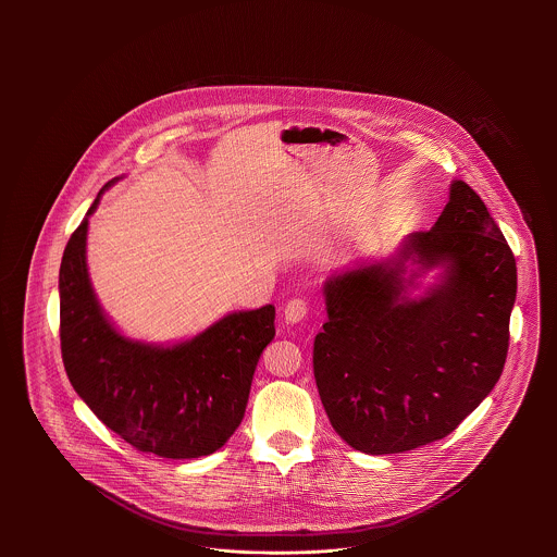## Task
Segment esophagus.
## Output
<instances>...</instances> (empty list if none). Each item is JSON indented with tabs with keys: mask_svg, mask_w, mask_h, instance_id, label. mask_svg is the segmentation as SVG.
<instances>
[{
	"mask_svg": "<svg viewBox=\"0 0 557 557\" xmlns=\"http://www.w3.org/2000/svg\"><path fill=\"white\" fill-rule=\"evenodd\" d=\"M285 319H287V323H298V321H302V319L307 318V313H309V305H307V300L305 298H294V300H289L287 305H285Z\"/></svg>",
	"mask_w": 557,
	"mask_h": 557,
	"instance_id": "34e87169",
	"label": "esophagus"
}]
</instances>
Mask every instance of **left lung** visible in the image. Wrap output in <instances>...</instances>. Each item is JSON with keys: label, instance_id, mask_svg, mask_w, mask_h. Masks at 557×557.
Segmentation results:
<instances>
[{"label": "left lung", "instance_id": "1", "mask_svg": "<svg viewBox=\"0 0 557 557\" xmlns=\"http://www.w3.org/2000/svg\"><path fill=\"white\" fill-rule=\"evenodd\" d=\"M444 264L424 299L404 292V261ZM327 321L313 371L334 431L367 455H395L453 433L497 384L517 296L515 255L476 190L457 180L429 232L397 259L325 281Z\"/></svg>", "mask_w": 557, "mask_h": 557}]
</instances>
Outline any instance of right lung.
Here are the masks:
<instances>
[{
    "label": "right lung",
    "instance_id": "1",
    "mask_svg": "<svg viewBox=\"0 0 557 557\" xmlns=\"http://www.w3.org/2000/svg\"><path fill=\"white\" fill-rule=\"evenodd\" d=\"M87 216L69 239L60 268V343L73 388L139 453L164 459L216 453L244 418L259 356L274 338V307L232 313L173 347L128 341L102 315L91 292Z\"/></svg>",
    "mask_w": 557,
    "mask_h": 557
}]
</instances>
